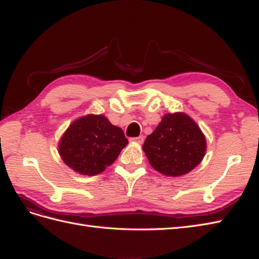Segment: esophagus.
Returning a JSON list of instances; mask_svg holds the SVG:
<instances>
[{
	"mask_svg": "<svg viewBox=\"0 0 259 259\" xmlns=\"http://www.w3.org/2000/svg\"><path fill=\"white\" fill-rule=\"evenodd\" d=\"M133 143H137V144H143L144 140H145V137L144 136H139L137 137V138H131L130 139Z\"/></svg>",
	"mask_w": 259,
	"mask_h": 259,
	"instance_id": "34e87169",
	"label": "esophagus"
}]
</instances>
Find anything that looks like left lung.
Listing matches in <instances>:
<instances>
[{"mask_svg": "<svg viewBox=\"0 0 259 259\" xmlns=\"http://www.w3.org/2000/svg\"><path fill=\"white\" fill-rule=\"evenodd\" d=\"M143 149L149 164L160 174L182 176L199 165L205 155L206 141L199 125L182 112L167 113Z\"/></svg>", "mask_w": 259, "mask_h": 259, "instance_id": "obj_1", "label": "left lung"}]
</instances>
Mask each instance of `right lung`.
I'll list each match as a JSON object with an SVG mask.
<instances>
[{
  "mask_svg": "<svg viewBox=\"0 0 259 259\" xmlns=\"http://www.w3.org/2000/svg\"><path fill=\"white\" fill-rule=\"evenodd\" d=\"M128 144L123 131L104 115L82 116L68 126L58 146L64 163L82 175H98Z\"/></svg>",
  "mask_w": 259,
  "mask_h": 259,
  "instance_id": "obj_1",
  "label": "right lung"
}]
</instances>
